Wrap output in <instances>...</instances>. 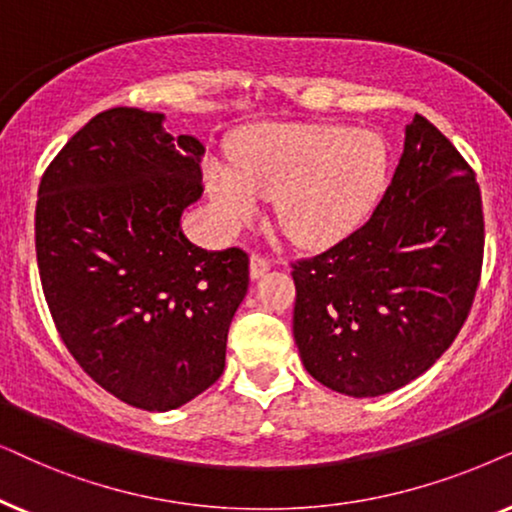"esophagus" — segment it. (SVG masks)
I'll return each instance as SVG.
<instances>
[{
	"label": "esophagus",
	"instance_id": "obj_1",
	"mask_svg": "<svg viewBox=\"0 0 512 512\" xmlns=\"http://www.w3.org/2000/svg\"><path fill=\"white\" fill-rule=\"evenodd\" d=\"M269 269H271L269 257L260 255V252H252V255H250V276L252 278H262Z\"/></svg>",
	"mask_w": 512,
	"mask_h": 512
}]
</instances>
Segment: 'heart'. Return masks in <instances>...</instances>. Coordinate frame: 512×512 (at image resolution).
<instances>
[{
	"instance_id": "b5f03b06",
	"label": "heart",
	"mask_w": 512,
	"mask_h": 512,
	"mask_svg": "<svg viewBox=\"0 0 512 512\" xmlns=\"http://www.w3.org/2000/svg\"><path fill=\"white\" fill-rule=\"evenodd\" d=\"M386 173V142L367 128L264 124L238 138L231 166L208 163L206 187L229 227L248 222L260 196L276 199L283 234L323 248L367 220Z\"/></svg>"
}]
</instances>
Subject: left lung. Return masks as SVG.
Masks as SVG:
<instances>
[{
    "label": "left lung",
    "instance_id": "8db88e82",
    "mask_svg": "<svg viewBox=\"0 0 512 512\" xmlns=\"http://www.w3.org/2000/svg\"><path fill=\"white\" fill-rule=\"evenodd\" d=\"M485 252L473 168L414 114L393 180L363 227L292 264V316L306 372L374 398L410 384L449 349L473 306Z\"/></svg>",
    "mask_w": 512,
    "mask_h": 512
}]
</instances>
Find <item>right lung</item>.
I'll return each mask as SVG.
<instances>
[{"label": "right lung", "mask_w": 512, "mask_h": 512, "mask_svg": "<svg viewBox=\"0 0 512 512\" xmlns=\"http://www.w3.org/2000/svg\"><path fill=\"white\" fill-rule=\"evenodd\" d=\"M163 119L138 107L95 114L46 168L34 215L60 339L95 384L147 412L220 379L250 281L241 248L203 250L182 231L206 149Z\"/></svg>", "instance_id": "obj_1"}]
</instances>
